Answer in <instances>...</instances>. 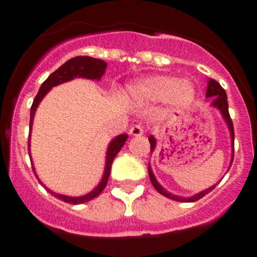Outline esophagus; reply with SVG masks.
Wrapping results in <instances>:
<instances>
[{"label":"esophagus","mask_w":257,"mask_h":257,"mask_svg":"<svg viewBox=\"0 0 257 257\" xmlns=\"http://www.w3.org/2000/svg\"><path fill=\"white\" fill-rule=\"evenodd\" d=\"M145 133V128L143 124H134L130 128V134L133 136H140Z\"/></svg>","instance_id":"1"}]
</instances>
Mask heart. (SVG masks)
<instances>
[{
  "label": "heart",
  "instance_id": "obj_1",
  "mask_svg": "<svg viewBox=\"0 0 257 257\" xmlns=\"http://www.w3.org/2000/svg\"><path fill=\"white\" fill-rule=\"evenodd\" d=\"M135 96L144 100H162L167 97L175 105H185L194 96V88L188 81H178L171 76H153L131 87Z\"/></svg>",
  "mask_w": 257,
  "mask_h": 257
}]
</instances>
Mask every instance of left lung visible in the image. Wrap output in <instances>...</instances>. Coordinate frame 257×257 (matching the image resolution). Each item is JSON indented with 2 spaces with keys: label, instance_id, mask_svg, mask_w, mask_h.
Wrapping results in <instances>:
<instances>
[{
  "label": "left lung",
  "instance_id": "8db88e82",
  "mask_svg": "<svg viewBox=\"0 0 257 257\" xmlns=\"http://www.w3.org/2000/svg\"><path fill=\"white\" fill-rule=\"evenodd\" d=\"M206 96H207V97H213L212 105L216 106L217 109H220V112H221L222 117H224V119H225L226 123H228L229 130H230L231 143H233V149H234V127H233V122H231L230 114H229L228 97H226L225 90H224V88L221 87V85H220V83L217 82V81H215V79L211 78L210 81H208V87H207V92H206ZM149 143H151V151H154V147H156V139H154L153 136H149ZM148 171H149V179H151L152 184H153V187L156 188L157 192L161 193L162 196L167 197V198L174 199V201L196 202V201H198V199L203 198V197H205L206 194H207V193H210L211 190H212L213 188H215V185H213V187L208 188V189L203 190V192L198 193V194L190 197V198H180V197L172 196V194L167 193L165 189H163L162 187H161L160 184L157 183V180H156V178H154L153 172H152V170H151V166H148Z\"/></svg>",
  "mask_w": 257,
  "mask_h": 257
}]
</instances>
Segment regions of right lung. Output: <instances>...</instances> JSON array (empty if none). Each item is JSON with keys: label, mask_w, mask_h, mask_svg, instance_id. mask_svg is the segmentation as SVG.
Returning <instances> with one entry per match:
<instances>
[{"label": "right lung", "mask_w": 257, "mask_h": 257, "mask_svg": "<svg viewBox=\"0 0 257 257\" xmlns=\"http://www.w3.org/2000/svg\"><path fill=\"white\" fill-rule=\"evenodd\" d=\"M106 68V63L101 59H95L90 58V56H76V58L70 59V60L65 61L64 64L61 65L60 68L52 72L49 76V78L45 81L42 85H41L40 90H38V94L36 95L33 104L31 106V121H29V130H32V123H33V117H35V112L37 109L40 101L44 99L45 95L47 94L50 88L54 87V86H58L63 82H67L70 79L76 78V77H83V78H90V79H100L101 76L104 74ZM127 140V135H119L117 136L114 140H112V143L109 144L108 152H106V165H105V171H104V176L101 179L100 184L95 188L92 192H90L88 194L83 197H67L61 196V194H56V193L51 192L50 193L52 196L56 197L58 199L63 202H67V203H72V205H79V203H85V202L91 201L95 197H97L104 190V188L106 187V183H108L109 175H110V169H112V163L114 157L117 156L118 152L121 151V148L123 147V144ZM28 153H29V140H28ZM35 172V169H33ZM40 181V180H38ZM41 183V181H40ZM42 184V183H41Z\"/></svg>", "instance_id": "1"}]
</instances>
